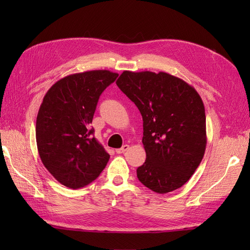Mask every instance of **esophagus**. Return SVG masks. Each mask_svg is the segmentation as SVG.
Here are the masks:
<instances>
[{"label":"esophagus","mask_w":250,"mask_h":250,"mask_svg":"<svg viewBox=\"0 0 250 250\" xmlns=\"http://www.w3.org/2000/svg\"><path fill=\"white\" fill-rule=\"evenodd\" d=\"M129 148H130V146L125 144V145L122 146L121 148H118V149H116V152H117V153H125L126 150L129 149Z\"/></svg>","instance_id":"esophagus-1"}]
</instances>
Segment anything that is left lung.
<instances>
[{
	"instance_id": "obj_1",
	"label": "left lung",
	"mask_w": 250,
	"mask_h": 250,
	"mask_svg": "<svg viewBox=\"0 0 250 250\" xmlns=\"http://www.w3.org/2000/svg\"><path fill=\"white\" fill-rule=\"evenodd\" d=\"M117 86L143 117L146 161L140 182L157 193L182 187L192 176L206 148L203 101L183 79L167 73L125 71Z\"/></svg>"
}]
</instances>
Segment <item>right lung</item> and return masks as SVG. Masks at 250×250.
Segmentation results:
<instances>
[{"label": "right lung", "instance_id": "1", "mask_svg": "<svg viewBox=\"0 0 250 250\" xmlns=\"http://www.w3.org/2000/svg\"><path fill=\"white\" fill-rule=\"evenodd\" d=\"M118 74L88 71L58 81L36 118V144L45 167L60 184L78 189L99 177L109 155L90 129L100 95Z\"/></svg>", "mask_w": 250, "mask_h": 250}]
</instances>
